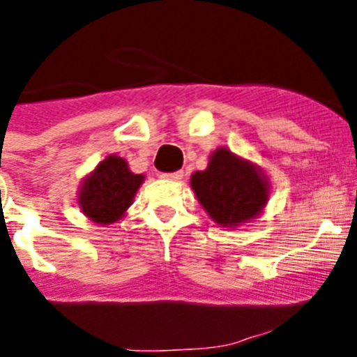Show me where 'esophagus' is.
I'll return each mask as SVG.
<instances>
[{
  "label": "esophagus",
  "instance_id": "esophagus-1",
  "mask_svg": "<svg viewBox=\"0 0 357 357\" xmlns=\"http://www.w3.org/2000/svg\"><path fill=\"white\" fill-rule=\"evenodd\" d=\"M162 178L169 179V181H179V179H183V171L167 172V174H162Z\"/></svg>",
  "mask_w": 357,
  "mask_h": 357
}]
</instances>
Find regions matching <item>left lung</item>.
Instances as JSON below:
<instances>
[{"label": "left lung", "instance_id": "1", "mask_svg": "<svg viewBox=\"0 0 357 357\" xmlns=\"http://www.w3.org/2000/svg\"><path fill=\"white\" fill-rule=\"evenodd\" d=\"M199 202L222 227H239L257 218L269 199L264 172L227 148L209 156L208 167L190 178Z\"/></svg>", "mask_w": 357, "mask_h": 357}]
</instances>
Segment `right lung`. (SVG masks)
<instances>
[{"mask_svg":"<svg viewBox=\"0 0 357 357\" xmlns=\"http://www.w3.org/2000/svg\"><path fill=\"white\" fill-rule=\"evenodd\" d=\"M144 176L133 174L125 158L109 155L82 181L79 206L95 224H114L132 206Z\"/></svg>","mask_w":357,"mask_h":357,"instance_id":"obj_1","label":"right lung"}]
</instances>
